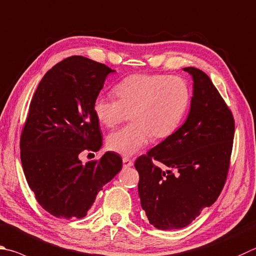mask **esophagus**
I'll use <instances>...</instances> for the list:
<instances>
[{"mask_svg":"<svg viewBox=\"0 0 256 256\" xmlns=\"http://www.w3.org/2000/svg\"><path fill=\"white\" fill-rule=\"evenodd\" d=\"M133 166V161L130 160L128 158H123V166L124 168H130Z\"/></svg>","mask_w":256,"mask_h":256,"instance_id":"esophagus-1","label":"esophagus"}]
</instances>
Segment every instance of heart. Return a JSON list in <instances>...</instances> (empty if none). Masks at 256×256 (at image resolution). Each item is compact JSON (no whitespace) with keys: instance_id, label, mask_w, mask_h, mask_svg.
Masks as SVG:
<instances>
[{"instance_id":"1","label":"heart","mask_w":256,"mask_h":256,"mask_svg":"<svg viewBox=\"0 0 256 256\" xmlns=\"http://www.w3.org/2000/svg\"><path fill=\"white\" fill-rule=\"evenodd\" d=\"M118 100L98 95L92 103L96 118L108 128L122 122L131 113L132 124L110 133L108 146L118 154L131 156L156 138L170 136L187 113L190 88L176 76L134 74L114 87Z\"/></svg>"}]
</instances>
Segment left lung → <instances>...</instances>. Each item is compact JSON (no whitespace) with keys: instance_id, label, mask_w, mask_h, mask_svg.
Segmentation results:
<instances>
[{"instance_id":"obj_1","label":"left lung","mask_w":256,"mask_h":256,"mask_svg":"<svg viewBox=\"0 0 256 256\" xmlns=\"http://www.w3.org/2000/svg\"><path fill=\"white\" fill-rule=\"evenodd\" d=\"M184 70L194 82L187 120L134 164L142 209L158 230L182 228L216 202L233 146V115L210 78L194 67ZM152 158L167 170L153 165Z\"/></svg>"}]
</instances>
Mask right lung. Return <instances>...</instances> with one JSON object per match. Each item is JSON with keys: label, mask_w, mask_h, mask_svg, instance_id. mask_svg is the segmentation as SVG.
I'll list each match as a JSON object with an SVG mask.
<instances>
[{"label": "right lung", "mask_w": 256, "mask_h": 256, "mask_svg": "<svg viewBox=\"0 0 256 256\" xmlns=\"http://www.w3.org/2000/svg\"><path fill=\"white\" fill-rule=\"evenodd\" d=\"M115 70L82 56L56 64L42 77L21 136V164L40 206L58 218H82L97 194L122 169L106 152L82 164L84 150L98 151L102 133L92 103Z\"/></svg>", "instance_id": "right-lung-1"}]
</instances>
